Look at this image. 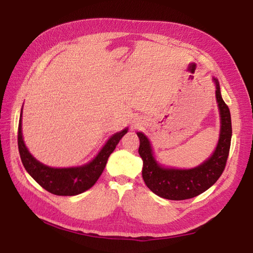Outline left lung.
I'll return each instance as SVG.
<instances>
[{
    "label": "left lung",
    "instance_id": "8db88e82",
    "mask_svg": "<svg viewBox=\"0 0 253 253\" xmlns=\"http://www.w3.org/2000/svg\"><path fill=\"white\" fill-rule=\"evenodd\" d=\"M212 80L216 84V101L218 103L221 125L216 149L202 165L187 170L163 168L153 157L148 138L142 132H137L140 140L138 152L143 161L142 179L155 194L163 199L183 201L195 197L215 184L224 172L230 149L231 117L229 108L221 97L218 81L215 78Z\"/></svg>",
    "mask_w": 253,
    "mask_h": 253
}]
</instances>
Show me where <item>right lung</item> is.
<instances>
[{
	"label": "right lung",
	"mask_w": 253,
	"mask_h": 253,
	"mask_svg": "<svg viewBox=\"0 0 253 253\" xmlns=\"http://www.w3.org/2000/svg\"><path fill=\"white\" fill-rule=\"evenodd\" d=\"M23 111V108H22ZM128 131V128L116 132L107 140L105 146L94 159L86 165L76 168H50L35 159L25 146L22 135V113L18 123V151L26 171L42 189L51 194L73 196L81 194L95 184L101 176L111 153Z\"/></svg>",
	"instance_id": "add662e5"
}]
</instances>
